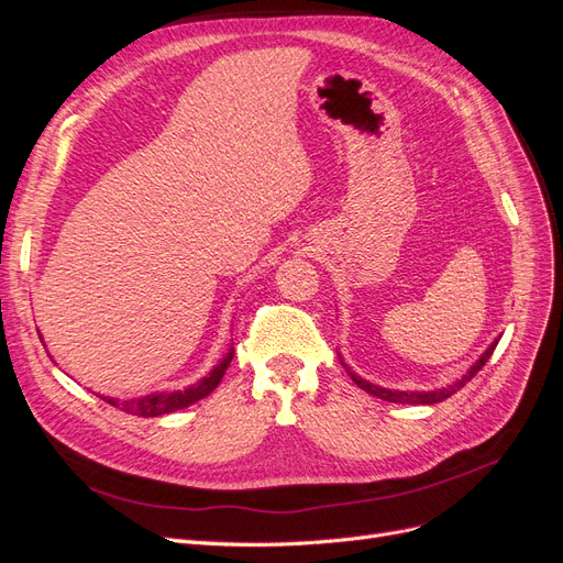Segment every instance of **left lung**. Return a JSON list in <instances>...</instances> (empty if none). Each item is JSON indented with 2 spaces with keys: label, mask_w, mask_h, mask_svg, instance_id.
Listing matches in <instances>:
<instances>
[{
  "label": "left lung",
  "mask_w": 563,
  "mask_h": 563,
  "mask_svg": "<svg viewBox=\"0 0 563 563\" xmlns=\"http://www.w3.org/2000/svg\"><path fill=\"white\" fill-rule=\"evenodd\" d=\"M496 345H498V338L493 340V343L486 347V352L479 356V360H476L474 364H472V368L465 373L463 378H457L455 383H451V385H446V387H441V389H389V387H380V385H376V383H368V380H364L362 376H356V373L340 360V364L345 366V371L350 373V378L354 380V385L356 387H362L364 391H368V395H373V397H378V399H383V401H391V404H439V401H444V399H449L451 395H455V391L463 387L465 383H470L476 373H479L482 368H484V364L490 360V354H493V350H496ZM340 356V354H338Z\"/></svg>",
  "instance_id": "left-lung-1"
}]
</instances>
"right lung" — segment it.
<instances>
[{
    "instance_id": "right-lung-1",
    "label": "right lung",
    "mask_w": 563,
    "mask_h": 563,
    "mask_svg": "<svg viewBox=\"0 0 563 563\" xmlns=\"http://www.w3.org/2000/svg\"><path fill=\"white\" fill-rule=\"evenodd\" d=\"M42 338V335H40ZM44 343V338H42ZM232 354L234 347H230L225 352L223 360H220L211 371L209 376L199 378L195 385H187L183 389H162V391H150V395L143 397H133V399H114V397H103L110 406L122 408V411L131 413V416H141V418H157V416H166V413H174L180 411V408H187L190 404L209 397L211 391L220 385L223 380L225 371L232 362Z\"/></svg>"
}]
</instances>
